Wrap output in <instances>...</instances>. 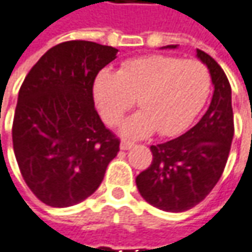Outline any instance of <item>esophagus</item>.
<instances>
[{
    "mask_svg": "<svg viewBox=\"0 0 252 252\" xmlns=\"http://www.w3.org/2000/svg\"><path fill=\"white\" fill-rule=\"evenodd\" d=\"M132 147H134V142H131V141H121V144H120V148H121L123 151L131 149Z\"/></svg>",
    "mask_w": 252,
    "mask_h": 252,
    "instance_id": "obj_1",
    "label": "esophagus"
}]
</instances>
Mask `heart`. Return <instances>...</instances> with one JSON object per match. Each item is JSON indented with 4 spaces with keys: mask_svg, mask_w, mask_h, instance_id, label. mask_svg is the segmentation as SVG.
<instances>
[{
    "mask_svg": "<svg viewBox=\"0 0 252 252\" xmlns=\"http://www.w3.org/2000/svg\"><path fill=\"white\" fill-rule=\"evenodd\" d=\"M210 87L212 76L202 62L149 55L124 62L117 73L100 71L93 93L110 126L118 124L137 98L141 111L123 124L124 137H148L157 129L160 135L173 137L202 110Z\"/></svg>",
    "mask_w": 252,
    "mask_h": 252,
    "instance_id": "b5f03b06",
    "label": "heart"
}]
</instances>
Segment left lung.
Segmentation results:
<instances>
[{
  "label": "left lung",
  "instance_id": "8db88e82",
  "mask_svg": "<svg viewBox=\"0 0 252 252\" xmlns=\"http://www.w3.org/2000/svg\"><path fill=\"white\" fill-rule=\"evenodd\" d=\"M168 45L162 49H176ZM207 66L213 97L199 123L183 135L152 145V163L137 176L141 196L163 212H186L212 191L221 178L234 135L231 86L224 70L206 52L196 50Z\"/></svg>",
  "mask_w": 252,
  "mask_h": 252
}]
</instances>
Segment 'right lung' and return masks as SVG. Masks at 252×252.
Instances as JSON below:
<instances>
[{
  "mask_svg": "<svg viewBox=\"0 0 252 252\" xmlns=\"http://www.w3.org/2000/svg\"><path fill=\"white\" fill-rule=\"evenodd\" d=\"M118 49L69 40L49 49L18 94L12 144L28 188L52 207H69L103 182L120 141L94 108L95 76Z\"/></svg>",
  "mask_w": 252,
  "mask_h": 252,
  "instance_id": "obj_1",
  "label": "right lung"
}]
</instances>
